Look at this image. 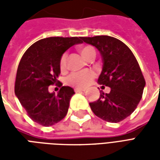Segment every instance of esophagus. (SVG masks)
Listing matches in <instances>:
<instances>
[{
  "instance_id": "obj_1",
  "label": "esophagus",
  "mask_w": 160,
  "mask_h": 160,
  "mask_svg": "<svg viewBox=\"0 0 160 160\" xmlns=\"http://www.w3.org/2000/svg\"><path fill=\"white\" fill-rule=\"evenodd\" d=\"M86 88H74V92H85Z\"/></svg>"
}]
</instances>
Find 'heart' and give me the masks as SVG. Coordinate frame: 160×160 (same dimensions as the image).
<instances>
[{"label": "heart", "mask_w": 160, "mask_h": 160, "mask_svg": "<svg viewBox=\"0 0 160 160\" xmlns=\"http://www.w3.org/2000/svg\"><path fill=\"white\" fill-rule=\"evenodd\" d=\"M78 50L81 54V56L88 61L94 59L96 56V49L90 44L80 46L78 48ZM67 60H68L67 54H63L60 59V68L62 71H65L67 69ZM95 76L96 74L92 70L73 72L67 78L66 82L68 85L75 88H85L92 83Z\"/></svg>", "instance_id": "1"}]
</instances>
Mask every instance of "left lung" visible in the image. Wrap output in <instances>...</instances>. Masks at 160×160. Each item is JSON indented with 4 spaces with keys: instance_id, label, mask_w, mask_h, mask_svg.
Returning a JSON list of instances; mask_svg holds the SVG:
<instances>
[{
    "instance_id": "left-lung-1",
    "label": "left lung",
    "mask_w": 160,
    "mask_h": 160,
    "mask_svg": "<svg viewBox=\"0 0 160 160\" xmlns=\"http://www.w3.org/2000/svg\"><path fill=\"white\" fill-rule=\"evenodd\" d=\"M83 41L100 51L103 69L98 82L111 87L108 93L101 91L99 98L89 104L91 109L103 120L119 122L134 112L142 98L146 81L139 63L130 49L116 38L95 36Z\"/></svg>"
}]
</instances>
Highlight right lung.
Segmentation results:
<instances>
[{
    "instance_id": "add662e5",
    "label": "right lung",
    "mask_w": 160,
    "mask_h": 160,
    "mask_svg": "<svg viewBox=\"0 0 160 160\" xmlns=\"http://www.w3.org/2000/svg\"><path fill=\"white\" fill-rule=\"evenodd\" d=\"M83 42V37H51L38 40L26 49L17 69L14 92L29 118L49 127L62 120L68 113L71 98L70 87H62L57 80L61 73L60 59L67 49ZM60 87L57 95L48 87Z\"/></svg>"
}]
</instances>
